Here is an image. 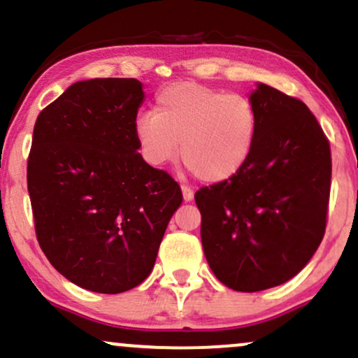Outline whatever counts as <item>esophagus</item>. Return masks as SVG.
Wrapping results in <instances>:
<instances>
[{
	"label": "esophagus",
	"mask_w": 358,
	"mask_h": 358,
	"mask_svg": "<svg viewBox=\"0 0 358 358\" xmlns=\"http://www.w3.org/2000/svg\"><path fill=\"white\" fill-rule=\"evenodd\" d=\"M182 193H183V200L185 201H192L193 200V190L190 187H182Z\"/></svg>",
	"instance_id": "esophagus-1"
}]
</instances>
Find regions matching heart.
Returning <instances> with one entry per match:
<instances>
[{"mask_svg":"<svg viewBox=\"0 0 358 358\" xmlns=\"http://www.w3.org/2000/svg\"><path fill=\"white\" fill-rule=\"evenodd\" d=\"M257 133L258 115L247 96L196 83L162 90L155 111L135 120L138 148L150 165L173 162L182 150L187 166L208 183L225 182L242 170Z\"/></svg>","mask_w":358,"mask_h":358,"instance_id":"b5f03b06","label":"heart"}]
</instances>
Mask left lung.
<instances>
[{"instance_id": "obj_1", "label": "left lung", "mask_w": 358, "mask_h": 358, "mask_svg": "<svg viewBox=\"0 0 358 358\" xmlns=\"http://www.w3.org/2000/svg\"><path fill=\"white\" fill-rule=\"evenodd\" d=\"M250 101L258 115L253 152L238 173L195 193L210 268L236 292L294 278L325 234L330 145L307 105L265 83Z\"/></svg>"}]
</instances>
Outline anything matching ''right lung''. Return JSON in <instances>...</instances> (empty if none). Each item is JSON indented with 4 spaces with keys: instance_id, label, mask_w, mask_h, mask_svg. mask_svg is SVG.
<instances>
[{
    "instance_id": "right-lung-1",
    "label": "right lung",
    "mask_w": 358,
    "mask_h": 358,
    "mask_svg": "<svg viewBox=\"0 0 358 358\" xmlns=\"http://www.w3.org/2000/svg\"><path fill=\"white\" fill-rule=\"evenodd\" d=\"M135 78L76 81L38 115L28 192L50 264L85 290L122 294L153 270L178 183L138 153Z\"/></svg>"
}]
</instances>
